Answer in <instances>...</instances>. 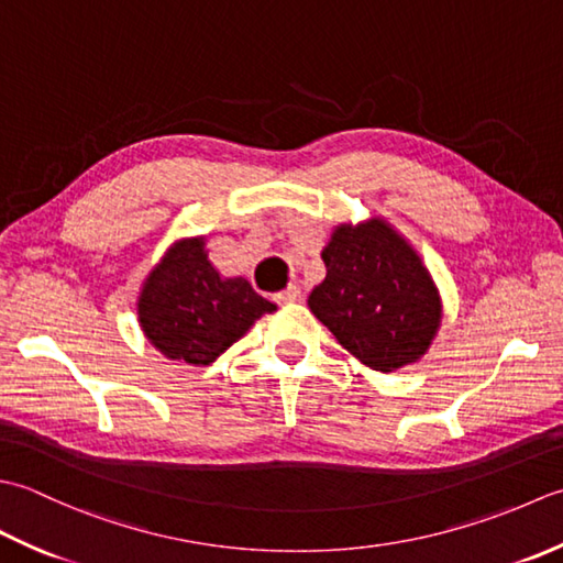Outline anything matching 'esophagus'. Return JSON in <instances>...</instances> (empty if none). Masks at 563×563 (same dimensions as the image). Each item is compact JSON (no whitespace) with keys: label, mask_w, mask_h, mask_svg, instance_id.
Returning <instances> with one entry per match:
<instances>
[{"label":"esophagus","mask_w":563,"mask_h":563,"mask_svg":"<svg viewBox=\"0 0 563 563\" xmlns=\"http://www.w3.org/2000/svg\"><path fill=\"white\" fill-rule=\"evenodd\" d=\"M274 301H277V303H296V301H301V289H298V286H289V289H284L277 296H274Z\"/></svg>","instance_id":"obj_1"}]
</instances>
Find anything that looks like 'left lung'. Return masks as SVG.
I'll list each match as a JSON object with an SVG mask.
<instances>
[{
    "label": "left lung",
    "mask_w": 563,
    "mask_h": 563,
    "mask_svg": "<svg viewBox=\"0 0 563 563\" xmlns=\"http://www.w3.org/2000/svg\"><path fill=\"white\" fill-rule=\"evenodd\" d=\"M325 282L308 296L313 316L376 372L420 360L440 328V296L404 238L378 218L340 225L323 250Z\"/></svg>",
    "instance_id": "left-lung-1"
}]
</instances>
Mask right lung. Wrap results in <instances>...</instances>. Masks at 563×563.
Wrapping results in <instances>:
<instances>
[{
  "mask_svg": "<svg viewBox=\"0 0 563 563\" xmlns=\"http://www.w3.org/2000/svg\"><path fill=\"white\" fill-rule=\"evenodd\" d=\"M277 306L245 279H221L203 240L172 247L147 277L137 316L145 338L169 360L209 364Z\"/></svg>",
  "mask_w": 563,
  "mask_h": 563,
  "instance_id": "obj_1",
  "label": "right lung"
}]
</instances>
